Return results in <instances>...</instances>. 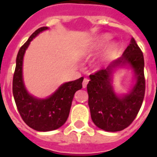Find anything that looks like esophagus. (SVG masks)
I'll list each match as a JSON object with an SVG mask.
<instances>
[{"instance_id": "34e87169", "label": "esophagus", "mask_w": 157, "mask_h": 157, "mask_svg": "<svg viewBox=\"0 0 157 157\" xmlns=\"http://www.w3.org/2000/svg\"><path fill=\"white\" fill-rule=\"evenodd\" d=\"M89 83V80L87 78H85L83 81V83H82V86H83V88H86L87 87V85Z\"/></svg>"}]
</instances>
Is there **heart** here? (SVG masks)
Returning <instances> with one entry per match:
<instances>
[{
	"mask_svg": "<svg viewBox=\"0 0 157 157\" xmlns=\"http://www.w3.org/2000/svg\"><path fill=\"white\" fill-rule=\"evenodd\" d=\"M110 36L108 35H104L100 37H98L97 40L94 41V42L92 44V45L89 47L87 52H86V54L87 55H91V54H94L95 52L100 50L104 46L107 42L109 40ZM117 51V45L115 44H112V45H109L108 47L105 50L104 53L103 54V55L101 56L100 59L98 60V63H102L103 62L107 61V59H109L111 57H112V55L116 53Z\"/></svg>",
	"mask_w": 157,
	"mask_h": 157,
	"instance_id": "b5f03b06",
	"label": "heart"
}]
</instances>
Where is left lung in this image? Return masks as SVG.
Here are the masks:
<instances>
[{"label":"left lung","mask_w":157,"mask_h":157,"mask_svg":"<svg viewBox=\"0 0 157 157\" xmlns=\"http://www.w3.org/2000/svg\"><path fill=\"white\" fill-rule=\"evenodd\" d=\"M129 63L134 68L137 81L132 93L123 98L117 97L110 86L113 67ZM87 85L89 107L92 121L106 131H121L134 121L141 108L145 94L144 59L141 49L132 37L122 56L106 69L90 75Z\"/></svg>","instance_id":"obj_1"}]
</instances>
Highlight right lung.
Returning <instances> with one entry per match:
<instances>
[{"instance_id":"obj_1","label":"right lung","mask_w":157,"mask_h":157,"mask_svg":"<svg viewBox=\"0 0 157 157\" xmlns=\"http://www.w3.org/2000/svg\"><path fill=\"white\" fill-rule=\"evenodd\" d=\"M47 27L38 28L18 50L13 77V95L22 119L28 126L37 131H50L61 127L66 122L71 102L76 91L82 88L83 77L63 84L46 99H38L29 95L23 81L22 67L26 49L33 38Z\"/></svg>"}]
</instances>
